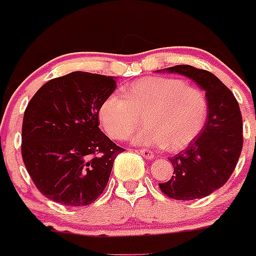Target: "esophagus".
<instances>
[{"label":"esophagus","instance_id":"obj_1","mask_svg":"<svg viewBox=\"0 0 256 256\" xmlns=\"http://www.w3.org/2000/svg\"><path fill=\"white\" fill-rule=\"evenodd\" d=\"M140 154H141V156H144V158H147V160H154V154L147 148H141Z\"/></svg>","mask_w":256,"mask_h":256}]
</instances>
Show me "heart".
<instances>
[{"instance_id":"heart-1","label":"heart","mask_w":256,"mask_h":256,"mask_svg":"<svg viewBox=\"0 0 256 256\" xmlns=\"http://www.w3.org/2000/svg\"><path fill=\"white\" fill-rule=\"evenodd\" d=\"M124 98L110 94L102 102L98 116L108 135L126 140L144 116L146 128L132 138V144L161 146L180 151L190 146L204 128L208 100L196 86L174 78L150 76L122 88Z\"/></svg>"}]
</instances>
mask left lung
I'll list each match as a JSON object with an SVG mask.
<instances>
[{"label": "left lung", "instance_id": "obj_1", "mask_svg": "<svg viewBox=\"0 0 256 256\" xmlns=\"http://www.w3.org/2000/svg\"><path fill=\"white\" fill-rule=\"evenodd\" d=\"M157 72L184 76L200 85L208 100V118L200 135L184 151L170 157L174 176L158 183L162 192L178 200L207 197L233 174L242 148V118L233 92L210 72L174 66Z\"/></svg>", "mask_w": 256, "mask_h": 256}]
</instances>
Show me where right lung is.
<instances>
[{
	"instance_id": "1",
	"label": "right lung",
	"mask_w": 256,
	"mask_h": 256,
	"mask_svg": "<svg viewBox=\"0 0 256 256\" xmlns=\"http://www.w3.org/2000/svg\"><path fill=\"white\" fill-rule=\"evenodd\" d=\"M116 76L73 72L49 80L28 102L22 157L43 196L69 207L94 202L124 148L99 128L98 112Z\"/></svg>"
}]
</instances>
